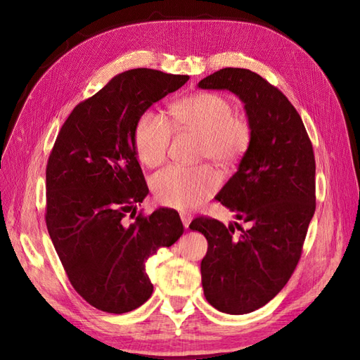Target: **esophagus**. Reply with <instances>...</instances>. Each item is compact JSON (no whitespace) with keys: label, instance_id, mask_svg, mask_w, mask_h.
Listing matches in <instances>:
<instances>
[{"label":"esophagus","instance_id":"esophagus-1","mask_svg":"<svg viewBox=\"0 0 360 360\" xmlns=\"http://www.w3.org/2000/svg\"><path fill=\"white\" fill-rule=\"evenodd\" d=\"M181 220H182V225L188 228V225L191 224V220H193V216L188 214V213H181Z\"/></svg>","mask_w":360,"mask_h":360}]
</instances>
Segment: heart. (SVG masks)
<instances>
[{"label": "heart", "mask_w": 360, "mask_h": 360, "mask_svg": "<svg viewBox=\"0 0 360 360\" xmlns=\"http://www.w3.org/2000/svg\"><path fill=\"white\" fill-rule=\"evenodd\" d=\"M173 123L179 129L202 135L200 156L222 165H233L250 149L252 129L245 117L234 114L226 97L200 92L179 100L172 109ZM173 135L172 123L158 110L149 109L138 118L134 147L138 160L156 167L167 156ZM150 187L156 200L165 207L193 210L208 199L219 187L217 173L210 165L181 167L170 165L153 174Z\"/></svg>", "instance_id": "b5f03b06"}]
</instances>
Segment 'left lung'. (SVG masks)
Here are the masks:
<instances>
[{
  "label": "left lung",
  "instance_id": "1",
  "mask_svg": "<svg viewBox=\"0 0 360 360\" xmlns=\"http://www.w3.org/2000/svg\"><path fill=\"white\" fill-rule=\"evenodd\" d=\"M198 86L236 94L252 129L250 149L214 198L248 228L208 217L190 224L208 242L200 263L207 301L245 315L269 302L297 268L316 207L315 156L297 109L257 72L224 68Z\"/></svg>",
  "mask_w": 360,
  "mask_h": 360
}]
</instances>
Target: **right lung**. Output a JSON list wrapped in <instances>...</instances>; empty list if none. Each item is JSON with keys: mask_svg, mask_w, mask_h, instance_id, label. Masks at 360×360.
I'll return each instance as SVG.
<instances>
[{"mask_svg": "<svg viewBox=\"0 0 360 360\" xmlns=\"http://www.w3.org/2000/svg\"><path fill=\"white\" fill-rule=\"evenodd\" d=\"M188 79L149 68L117 75L72 109L50 153L49 234L72 288L101 311L143 306L153 292L146 260L184 233L170 208L126 217L149 193L134 147L138 118Z\"/></svg>", "mask_w": 360, "mask_h": 360, "instance_id": "add662e5", "label": "right lung"}]
</instances>
